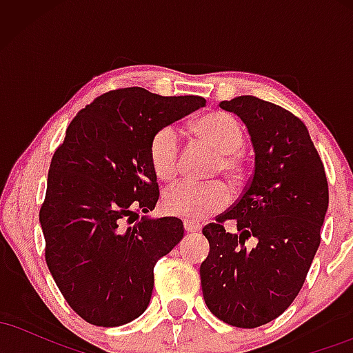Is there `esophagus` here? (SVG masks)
Here are the masks:
<instances>
[{"label":"esophagus","mask_w":353,"mask_h":353,"mask_svg":"<svg viewBox=\"0 0 353 353\" xmlns=\"http://www.w3.org/2000/svg\"><path fill=\"white\" fill-rule=\"evenodd\" d=\"M199 229H201L199 224H194V222L184 221V230H185V232H197Z\"/></svg>","instance_id":"esophagus-1"}]
</instances>
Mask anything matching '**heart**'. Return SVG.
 <instances>
[{
  "instance_id": "1",
  "label": "heart",
  "mask_w": 353,
  "mask_h": 353,
  "mask_svg": "<svg viewBox=\"0 0 353 353\" xmlns=\"http://www.w3.org/2000/svg\"><path fill=\"white\" fill-rule=\"evenodd\" d=\"M192 131L202 143L219 154L214 174H222L230 184H236L242 176L237 152L242 151L245 143L244 129L236 117L228 112H210L192 124ZM149 163L161 181H172L179 172V139L176 129L171 125L154 132L149 143ZM228 202L229 192L221 182H177L163 196L165 212L196 222L222 210Z\"/></svg>"
}]
</instances>
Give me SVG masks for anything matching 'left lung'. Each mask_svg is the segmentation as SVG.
<instances>
[{
	"label": "left lung",
	"mask_w": 353,
	"mask_h": 353,
	"mask_svg": "<svg viewBox=\"0 0 353 353\" xmlns=\"http://www.w3.org/2000/svg\"><path fill=\"white\" fill-rule=\"evenodd\" d=\"M219 106L247 125L255 164L236 204L202 229L210 250L201 285L217 319L255 329L277 319L301 292L320 244L329 184L305 124L292 112L255 96ZM225 220L234 222L236 233L225 230Z\"/></svg>",
	"instance_id": "8db88e82"
}]
</instances>
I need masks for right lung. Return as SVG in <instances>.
<instances>
[{
    "mask_svg": "<svg viewBox=\"0 0 353 353\" xmlns=\"http://www.w3.org/2000/svg\"><path fill=\"white\" fill-rule=\"evenodd\" d=\"M199 96L143 88L104 92L68 125L48 172L39 222L48 269L71 309L117 327L148 309L154 265L184 237L177 217H143L159 199L149 163L154 132L204 108Z\"/></svg>",
    "mask_w": 353,
    "mask_h": 353,
    "instance_id": "right-lung-1",
    "label": "right lung"
}]
</instances>
